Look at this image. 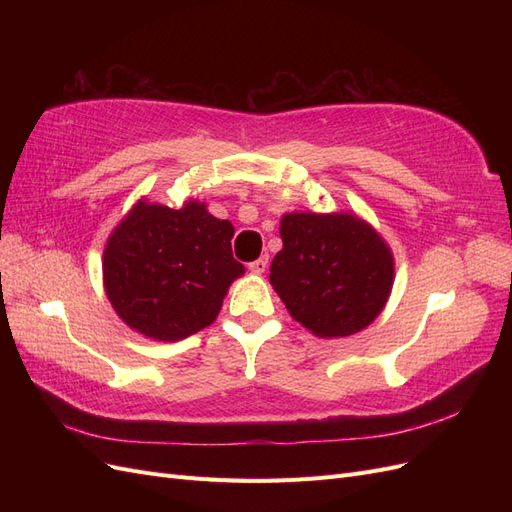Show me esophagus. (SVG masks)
<instances>
[{
	"instance_id": "34e87169",
	"label": "esophagus",
	"mask_w": 512,
	"mask_h": 512,
	"mask_svg": "<svg viewBox=\"0 0 512 512\" xmlns=\"http://www.w3.org/2000/svg\"><path fill=\"white\" fill-rule=\"evenodd\" d=\"M267 267H269V256L265 254V256H260L258 260H254V262H250V271L252 273H256V275H262L267 271Z\"/></svg>"
}]
</instances>
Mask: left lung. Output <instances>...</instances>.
<instances>
[{
  "instance_id": "obj_1",
  "label": "left lung",
  "mask_w": 512,
  "mask_h": 512,
  "mask_svg": "<svg viewBox=\"0 0 512 512\" xmlns=\"http://www.w3.org/2000/svg\"><path fill=\"white\" fill-rule=\"evenodd\" d=\"M284 247L271 262V286L290 316L318 337L369 327L393 288L391 247L354 213H284Z\"/></svg>"
}]
</instances>
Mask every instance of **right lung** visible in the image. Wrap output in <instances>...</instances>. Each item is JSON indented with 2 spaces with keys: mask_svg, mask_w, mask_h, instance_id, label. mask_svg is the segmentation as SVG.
Instances as JSON below:
<instances>
[{
  "mask_svg": "<svg viewBox=\"0 0 512 512\" xmlns=\"http://www.w3.org/2000/svg\"><path fill=\"white\" fill-rule=\"evenodd\" d=\"M235 228L205 203L181 209L138 200L104 247V290L130 329L158 342L198 333L218 318L228 286L245 273L232 258Z\"/></svg>",
  "mask_w": 512,
  "mask_h": 512,
  "instance_id": "obj_1",
  "label": "right lung"
}]
</instances>
